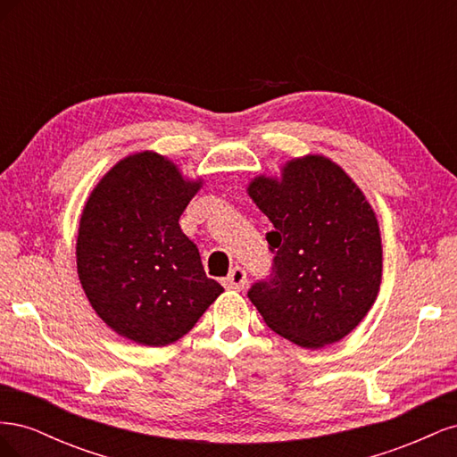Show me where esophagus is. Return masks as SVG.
<instances>
[{
	"label": "esophagus",
	"instance_id": "esophagus-1",
	"mask_svg": "<svg viewBox=\"0 0 457 457\" xmlns=\"http://www.w3.org/2000/svg\"><path fill=\"white\" fill-rule=\"evenodd\" d=\"M247 282V274L242 267H234L230 274L225 278V287L228 289H242Z\"/></svg>",
	"mask_w": 457,
	"mask_h": 457
}]
</instances>
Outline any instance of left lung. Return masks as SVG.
I'll return each mask as SVG.
<instances>
[{
  "label": "left lung",
  "instance_id": "8db88e82",
  "mask_svg": "<svg viewBox=\"0 0 457 457\" xmlns=\"http://www.w3.org/2000/svg\"><path fill=\"white\" fill-rule=\"evenodd\" d=\"M247 195L269 217V278L247 297L262 320L303 349L343 339L376 303L383 250L362 190L329 158L289 160L280 179L259 175Z\"/></svg>",
  "mask_w": 457,
  "mask_h": 457
}]
</instances>
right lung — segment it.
Returning a JSON list of instances; mask_svg holds the SVG:
<instances>
[{"label":"right lung","mask_w":457,"mask_h":457,"mask_svg":"<svg viewBox=\"0 0 457 457\" xmlns=\"http://www.w3.org/2000/svg\"><path fill=\"white\" fill-rule=\"evenodd\" d=\"M200 187L202 179L188 181L171 160L145 150L120 160L87 198L78 276L95 312L121 337L170 345L223 294L179 227Z\"/></svg>","instance_id":"1"}]
</instances>
